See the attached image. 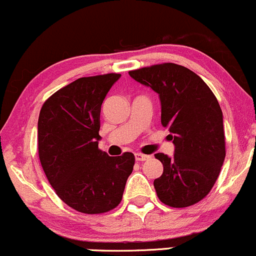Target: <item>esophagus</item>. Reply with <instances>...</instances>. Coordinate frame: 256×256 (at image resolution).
Returning <instances> with one entry per match:
<instances>
[{
	"label": "esophagus",
	"mask_w": 256,
	"mask_h": 256,
	"mask_svg": "<svg viewBox=\"0 0 256 256\" xmlns=\"http://www.w3.org/2000/svg\"><path fill=\"white\" fill-rule=\"evenodd\" d=\"M148 158H150V156H147V154L134 153V159H136L137 162H143V160H147Z\"/></svg>",
	"instance_id": "esophagus-1"
}]
</instances>
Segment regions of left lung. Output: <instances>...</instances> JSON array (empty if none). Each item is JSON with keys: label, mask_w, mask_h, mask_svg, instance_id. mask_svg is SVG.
Returning <instances> with one entry per match:
<instances>
[{"label": "left lung", "mask_w": 256, "mask_h": 256, "mask_svg": "<svg viewBox=\"0 0 256 256\" xmlns=\"http://www.w3.org/2000/svg\"><path fill=\"white\" fill-rule=\"evenodd\" d=\"M130 76L159 94L162 125L170 131L174 156L156 153L164 171L154 180L160 202L186 208L206 196L226 156L222 110L209 86L192 70L162 63L131 70Z\"/></svg>", "instance_id": "obj_1"}]
</instances>
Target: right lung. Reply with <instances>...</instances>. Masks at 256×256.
<instances>
[{
  "label": "right lung",
  "mask_w": 256,
  "mask_h": 256,
  "mask_svg": "<svg viewBox=\"0 0 256 256\" xmlns=\"http://www.w3.org/2000/svg\"><path fill=\"white\" fill-rule=\"evenodd\" d=\"M120 74L80 78L42 106L38 158L62 200L84 214H102L120 204L134 156H109L98 148L100 106Z\"/></svg>",
  "instance_id": "add662e5"
}]
</instances>
